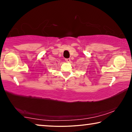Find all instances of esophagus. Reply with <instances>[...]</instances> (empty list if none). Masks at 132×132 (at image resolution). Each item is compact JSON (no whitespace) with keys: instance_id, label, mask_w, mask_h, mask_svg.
Segmentation results:
<instances>
[{"instance_id":"1","label":"esophagus","mask_w":132,"mask_h":132,"mask_svg":"<svg viewBox=\"0 0 132 132\" xmlns=\"http://www.w3.org/2000/svg\"><path fill=\"white\" fill-rule=\"evenodd\" d=\"M65 61L67 62H70V58H68V59H65Z\"/></svg>"}]
</instances>
